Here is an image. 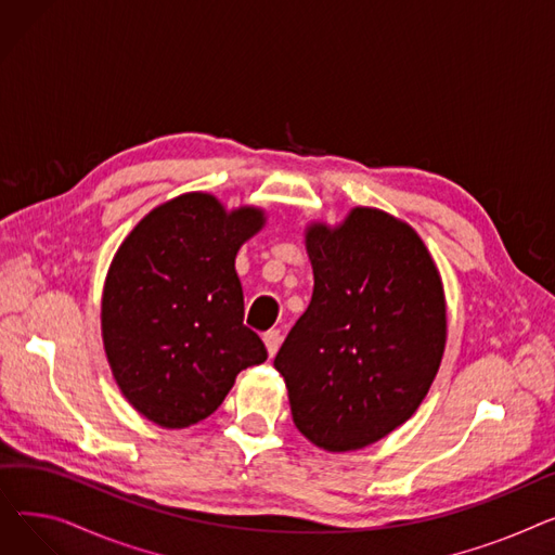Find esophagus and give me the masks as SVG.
<instances>
[{"label": "esophagus", "instance_id": "34e87169", "mask_svg": "<svg viewBox=\"0 0 555 555\" xmlns=\"http://www.w3.org/2000/svg\"><path fill=\"white\" fill-rule=\"evenodd\" d=\"M262 341H266V346H268L270 358H274L276 351H279L281 341H283V335H281V331H268L266 335H262Z\"/></svg>", "mask_w": 555, "mask_h": 555}]
</instances>
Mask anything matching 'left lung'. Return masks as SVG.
<instances>
[{"label":"left lung","instance_id":"1","mask_svg":"<svg viewBox=\"0 0 555 555\" xmlns=\"http://www.w3.org/2000/svg\"><path fill=\"white\" fill-rule=\"evenodd\" d=\"M314 287L274 358L297 429L328 452L360 450L410 421L446 351V295L418 233L356 207L306 229Z\"/></svg>","mask_w":555,"mask_h":555}]
</instances>
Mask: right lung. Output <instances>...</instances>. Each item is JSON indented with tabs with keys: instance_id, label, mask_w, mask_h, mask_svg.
<instances>
[{
	"instance_id": "1",
	"label": "right lung",
	"mask_w": 555,
	"mask_h": 555,
	"mask_svg": "<svg viewBox=\"0 0 555 555\" xmlns=\"http://www.w3.org/2000/svg\"><path fill=\"white\" fill-rule=\"evenodd\" d=\"M266 224L254 207L227 211L184 193L145 216L107 270L101 331L126 400L149 421L182 429L211 416L236 375L268 360L243 324L236 254Z\"/></svg>"
}]
</instances>
